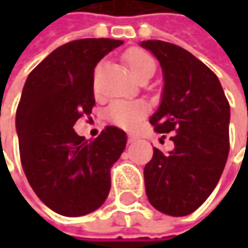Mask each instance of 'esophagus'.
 Masks as SVG:
<instances>
[{"instance_id": "1", "label": "esophagus", "mask_w": 248, "mask_h": 248, "mask_svg": "<svg viewBox=\"0 0 248 248\" xmlns=\"http://www.w3.org/2000/svg\"><path fill=\"white\" fill-rule=\"evenodd\" d=\"M137 140V137L134 135V134H128V142L129 143H132V142H135Z\"/></svg>"}]
</instances>
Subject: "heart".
Returning a JSON list of instances; mask_svg holds the SVG:
<instances>
[{
    "mask_svg": "<svg viewBox=\"0 0 248 248\" xmlns=\"http://www.w3.org/2000/svg\"><path fill=\"white\" fill-rule=\"evenodd\" d=\"M124 59L131 73L138 80L142 76L152 72L155 73L156 70V63L153 58L143 49L132 48L128 52H125ZM143 114H145V108L139 102L116 100L108 109V117L110 121L123 128H134L139 123V120L143 117Z\"/></svg>",
    "mask_w": 248,
    "mask_h": 248,
    "instance_id": "1",
    "label": "heart"
}]
</instances>
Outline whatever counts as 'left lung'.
Wrapping results in <instances>:
<instances>
[{"label": "left lung", "mask_w": 248, "mask_h": 248, "mask_svg": "<svg viewBox=\"0 0 248 248\" xmlns=\"http://www.w3.org/2000/svg\"><path fill=\"white\" fill-rule=\"evenodd\" d=\"M140 46L156 56L163 72V92L150 124L171 132L174 148L153 149L145 166L150 204L171 217L192 214L213 193L229 153L231 108L218 77L186 49L160 40Z\"/></svg>", "instance_id": "obj_1"}]
</instances>
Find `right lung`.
Wrapping results in <instances>:
<instances>
[{
    "label": "right lung",
    "mask_w": 248,
    "mask_h": 248,
    "mask_svg": "<svg viewBox=\"0 0 248 248\" xmlns=\"http://www.w3.org/2000/svg\"><path fill=\"white\" fill-rule=\"evenodd\" d=\"M121 40L84 38L56 48L29 74L16 110V132L26 178L52 211L81 217L98 210L110 190V168L127 135L106 127L93 140L73 125L95 105L93 70Z\"/></svg>",
    "instance_id": "1"
}]
</instances>
